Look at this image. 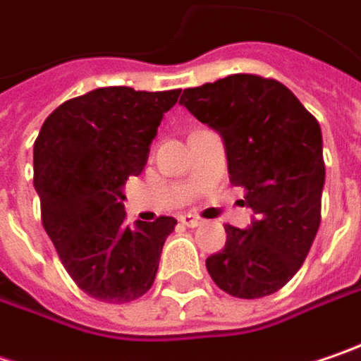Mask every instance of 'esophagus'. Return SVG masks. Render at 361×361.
Listing matches in <instances>:
<instances>
[{"label": "esophagus", "mask_w": 361, "mask_h": 361, "mask_svg": "<svg viewBox=\"0 0 361 361\" xmlns=\"http://www.w3.org/2000/svg\"><path fill=\"white\" fill-rule=\"evenodd\" d=\"M180 221H181V224H185V226H192V228H194V226H200L202 224L200 216H196V214H192V212H183V214L180 216Z\"/></svg>", "instance_id": "1"}]
</instances>
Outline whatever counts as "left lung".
I'll return each instance as SVG.
<instances>
[{"label": "left lung", "mask_w": 361, "mask_h": 361, "mask_svg": "<svg viewBox=\"0 0 361 361\" xmlns=\"http://www.w3.org/2000/svg\"><path fill=\"white\" fill-rule=\"evenodd\" d=\"M180 104L221 133L228 180L245 188L255 212L249 228L224 224V249L206 259L210 278L237 298L278 292L307 259L321 224L325 161L317 118L284 83L251 73L183 90Z\"/></svg>", "instance_id": "obj_1"}]
</instances>
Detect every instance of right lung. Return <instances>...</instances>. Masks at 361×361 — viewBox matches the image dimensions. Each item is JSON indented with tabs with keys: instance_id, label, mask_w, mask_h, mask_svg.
Returning a JSON list of instances; mask_svg holds the SVG:
<instances>
[{
	"instance_id": "right-lung-1",
	"label": "right lung",
	"mask_w": 361,
	"mask_h": 361,
	"mask_svg": "<svg viewBox=\"0 0 361 361\" xmlns=\"http://www.w3.org/2000/svg\"><path fill=\"white\" fill-rule=\"evenodd\" d=\"M181 90L99 87L67 99L34 142V188L42 226L85 294L122 305L155 282L173 216L126 226L122 188L149 159V145Z\"/></svg>"
}]
</instances>
